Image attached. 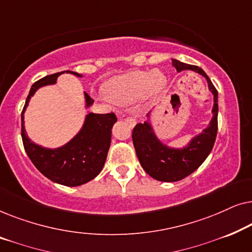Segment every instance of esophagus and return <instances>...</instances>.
Segmentation results:
<instances>
[{"mask_svg":"<svg viewBox=\"0 0 252 252\" xmlns=\"http://www.w3.org/2000/svg\"><path fill=\"white\" fill-rule=\"evenodd\" d=\"M120 118H123V119H125L127 123L129 124L130 126H134L136 124V122H135V119L133 118V117H127V116H125V115H123V116H120Z\"/></svg>","mask_w":252,"mask_h":252,"instance_id":"34e87169","label":"esophagus"}]
</instances>
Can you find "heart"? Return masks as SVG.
Wrapping results in <instances>:
<instances>
[{
    "instance_id": "obj_1",
    "label": "heart",
    "mask_w": 252,
    "mask_h": 252,
    "mask_svg": "<svg viewBox=\"0 0 252 252\" xmlns=\"http://www.w3.org/2000/svg\"><path fill=\"white\" fill-rule=\"evenodd\" d=\"M166 77L159 71H130L105 82L103 91L117 104H130L144 95L156 97L166 87Z\"/></svg>"
}]
</instances>
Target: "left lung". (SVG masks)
Masks as SVG:
<instances>
[{
	"mask_svg": "<svg viewBox=\"0 0 252 252\" xmlns=\"http://www.w3.org/2000/svg\"><path fill=\"white\" fill-rule=\"evenodd\" d=\"M172 65L178 72L190 70L203 75L208 81L210 92L213 95L212 119L209 126L189 141L182 148L168 147L161 142L155 133L150 122V113L143 124H137L133 129V144L141 166L158 181L174 182L182 180L201 166L211 153L218 130V92L201 67L189 65L178 60H172Z\"/></svg>",
	"mask_w": 252,
	"mask_h": 252,
	"instance_id": "1",
	"label": "left lung"
}]
</instances>
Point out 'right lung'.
<instances>
[{"label": "right lung", "mask_w": 252, "mask_h": 252, "mask_svg": "<svg viewBox=\"0 0 252 252\" xmlns=\"http://www.w3.org/2000/svg\"><path fill=\"white\" fill-rule=\"evenodd\" d=\"M63 73L65 71L47 75L34 82L31 87L22 112V139L27 156L44 177L56 184L77 187L93 180L102 171L111 143V129L117 122V117L112 112L105 115L91 112L86 116L81 129L64 146L50 149L34 143L26 134L24 113L37 89L55 85L57 78ZM66 73L82 78L77 72L66 71ZM93 103L94 101L85 92V108L88 109Z\"/></svg>", "instance_id": "right-lung-1"}]
</instances>
